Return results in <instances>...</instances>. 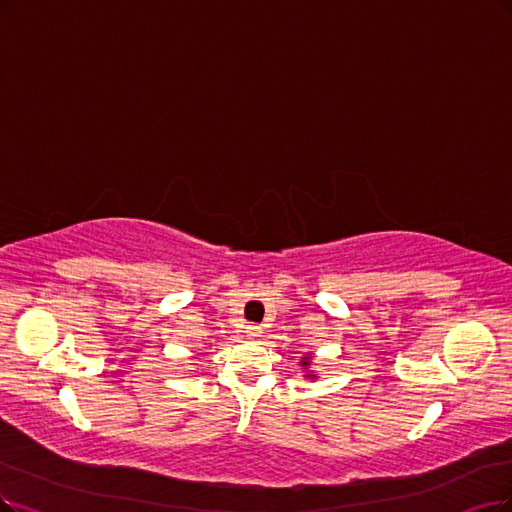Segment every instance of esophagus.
Listing matches in <instances>:
<instances>
[{"label": "esophagus", "instance_id": "obj_1", "mask_svg": "<svg viewBox=\"0 0 512 512\" xmlns=\"http://www.w3.org/2000/svg\"><path fill=\"white\" fill-rule=\"evenodd\" d=\"M261 327L259 325H246V337L249 339H259L261 337Z\"/></svg>", "mask_w": 512, "mask_h": 512}]
</instances>
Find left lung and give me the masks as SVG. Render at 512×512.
Instances as JSON below:
<instances>
[{"label": "left lung", "instance_id": "8db88e82", "mask_svg": "<svg viewBox=\"0 0 512 512\" xmlns=\"http://www.w3.org/2000/svg\"><path fill=\"white\" fill-rule=\"evenodd\" d=\"M299 367L304 369V377H308V380H316V373L312 371V354H306V356H301V361H299Z\"/></svg>", "mask_w": 512, "mask_h": 512}]
</instances>
